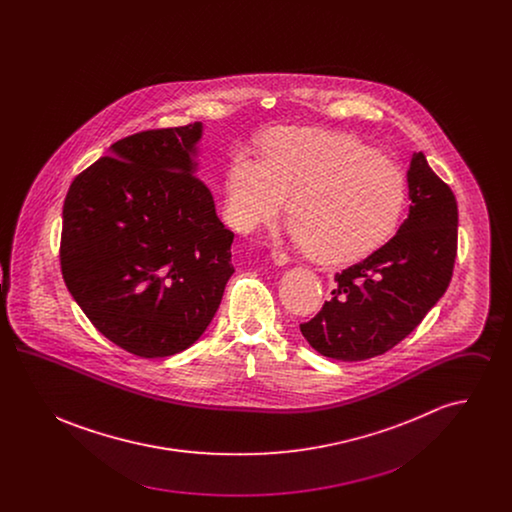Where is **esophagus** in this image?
Returning a JSON list of instances; mask_svg holds the SVG:
<instances>
[{
	"label": "esophagus",
	"mask_w": 512,
	"mask_h": 512,
	"mask_svg": "<svg viewBox=\"0 0 512 512\" xmlns=\"http://www.w3.org/2000/svg\"><path fill=\"white\" fill-rule=\"evenodd\" d=\"M270 259H272V263L278 265V267H284V265H288V261H290V257H288L284 251H278V249H272V251H270Z\"/></svg>",
	"instance_id": "1"
}]
</instances>
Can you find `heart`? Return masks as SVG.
<instances>
[{
  "instance_id": "obj_1",
  "label": "heart",
  "mask_w": 512,
  "mask_h": 512,
  "mask_svg": "<svg viewBox=\"0 0 512 512\" xmlns=\"http://www.w3.org/2000/svg\"><path fill=\"white\" fill-rule=\"evenodd\" d=\"M228 209L253 232L288 215L293 236L322 265L359 261L393 236L407 203V180L363 142L330 132L280 128L263 159L238 155L228 172Z\"/></svg>"
}]
</instances>
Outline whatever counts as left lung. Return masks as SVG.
<instances>
[{
    "label": "left lung",
    "instance_id": "obj_1",
    "mask_svg": "<svg viewBox=\"0 0 512 512\" xmlns=\"http://www.w3.org/2000/svg\"><path fill=\"white\" fill-rule=\"evenodd\" d=\"M409 217L390 242L336 274V290L303 322L311 347L336 361H365L405 340L445 293L457 257V199L422 151L409 171Z\"/></svg>",
    "mask_w": 512,
    "mask_h": 512
}]
</instances>
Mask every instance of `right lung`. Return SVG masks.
<instances>
[{
    "mask_svg": "<svg viewBox=\"0 0 512 512\" xmlns=\"http://www.w3.org/2000/svg\"><path fill=\"white\" fill-rule=\"evenodd\" d=\"M201 134L194 122L122 138L65 197V284L107 340L144 359L194 345L234 274V234L195 176Z\"/></svg>",
    "mask_w": 512,
    "mask_h": 512,
    "instance_id": "1",
    "label": "right lung"
}]
</instances>
